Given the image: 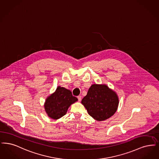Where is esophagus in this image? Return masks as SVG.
I'll use <instances>...</instances> for the list:
<instances>
[{
  "mask_svg": "<svg viewBox=\"0 0 159 159\" xmlns=\"http://www.w3.org/2000/svg\"><path fill=\"white\" fill-rule=\"evenodd\" d=\"M77 98H78V101H79V102H81V96H79L77 97Z\"/></svg>",
  "mask_w": 159,
  "mask_h": 159,
  "instance_id": "1",
  "label": "esophagus"
}]
</instances>
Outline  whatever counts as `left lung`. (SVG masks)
<instances>
[{
	"mask_svg": "<svg viewBox=\"0 0 159 159\" xmlns=\"http://www.w3.org/2000/svg\"><path fill=\"white\" fill-rule=\"evenodd\" d=\"M119 103L117 93L106 84H92L81 101L88 113L97 121L112 116Z\"/></svg>",
	"mask_w": 159,
	"mask_h": 159,
	"instance_id": "1",
	"label": "left lung"
}]
</instances>
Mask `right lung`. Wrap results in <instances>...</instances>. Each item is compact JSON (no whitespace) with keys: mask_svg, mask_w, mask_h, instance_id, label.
Here are the masks:
<instances>
[{"mask_svg":"<svg viewBox=\"0 0 159 159\" xmlns=\"http://www.w3.org/2000/svg\"><path fill=\"white\" fill-rule=\"evenodd\" d=\"M78 101L72 92L58 86L55 91L46 98L44 104V111L48 117L57 120L66 115L69 106Z\"/></svg>","mask_w":159,"mask_h":159,"instance_id":"right-lung-1","label":"right lung"}]
</instances>
